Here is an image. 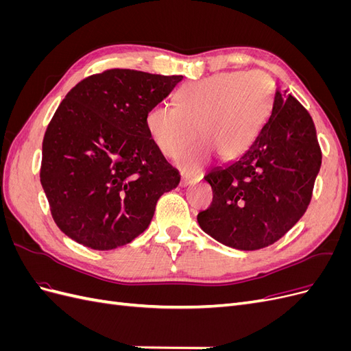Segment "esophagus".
<instances>
[{"label":"esophagus","instance_id":"1","mask_svg":"<svg viewBox=\"0 0 351 351\" xmlns=\"http://www.w3.org/2000/svg\"><path fill=\"white\" fill-rule=\"evenodd\" d=\"M197 182H200V177H189V176H183L182 177V186H192L196 184Z\"/></svg>","mask_w":351,"mask_h":351}]
</instances>
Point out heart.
Wrapping results in <instances>:
<instances>
[{
	"label": "heart",
	"mask_w": 351,
	"mask_h": 351,
	"mask_svg": "<svg viewBox=\"0 0 351 351\" xmlns=\"http://www.w3.org/2000/svg\"><path fill=\"white\" fill-rule=\"evenodd\" d=\"M177 107L156 105L146 115V127L156 147L177 158L178 165L197 173L218 154L234 159L246 152L267 119L272 83L262 71L221 73L190 82L176 95Z\"/></svg>",
	"instance_id": "1"
}]
</instances>
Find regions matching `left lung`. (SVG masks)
Returning a JSON list of instances; mask_svg holds the SVG:
<instances>
[{"label":"left lung","mask_w":351,"mask_h":351,"mask_svg":"<svg viewBox=\"0 0 351 351\" xmlns=\"http://www.w3.org/2000/svg\"><path fill=\"white\" fill-rule=\"evenodd\" d=\"M321 164L312 117L277 88L269 119L249 149L205 177L214 200L199 212L200 228L237 250L269 246L303 217Z\"/></svg>","instance_id":"8db88e82"}]
</instances>
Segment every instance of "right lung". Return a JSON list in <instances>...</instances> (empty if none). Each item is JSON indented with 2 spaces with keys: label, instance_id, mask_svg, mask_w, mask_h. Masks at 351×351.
<instances>
[{
  "label": "right lung",
  "instance_id": "right-lung-1",
  "mask_svg": "<svg viewBox=\"0 0 351 351\" xmlns=\"http://www.w3.org/2000/svg\"><path fill=\"white\" fill-rule=\"evenodd\" d=\"M183 76L114 69L77 83L42 143L40 184L58 228L93 250L130 243L149 227L158 199L180 183L146 115Z\"/></svg>",
  "mask_w": 351,
  "mask_h": 351
}]
</instances>
